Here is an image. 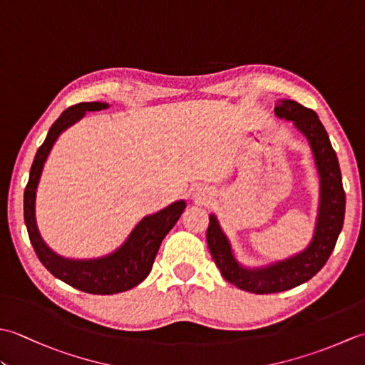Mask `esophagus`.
Wrapping results in <instances>:
<instances>
[{"instance_id": "1", "label": "esophagus", "mask_w": 365, "mask_h": 365, "mask_svg": "<svg viewBox=\"0 0 365 365\" xmlns=\"http://www.w3.org/2000/svg\"><path fill=\"white\" fill-rule=\"evenodd\" d=\"M192 197H195L196 202L205 204V202H208V199L212 197V192H210V190H208L207 187H202V185H199V187L192 188Z\"/></svg>"}]
</instances>
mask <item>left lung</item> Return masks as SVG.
Segmentation results:
<instances>
[{"instance_id": "obj_1", "label": "left lung", "mask_w": 365, "mask_h": 365, "mask_svg": "<svg viewBox=\"0 0 365 365\" xmlns=\"http://www.w3.org/2000/svg\"><path fill=\"white\" fill-rule=\"evenodd\" d=\"M274 114L279 119L293 122V127L306 138L314 155L320 178V196L311 242L304 250L287 259L247 267L238 262L230 240L215 213L208 216L210 222L207 229L208 250L222 277L238 289L257 294L290 290L319 273L334 250L345 218V191L339 160L319 115L289 98L277 100Z\"/></svg>"}]
</instances>
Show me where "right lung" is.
Here are the masks:
<instances>
[{
	"label": "right lung",
	"mask_w": 365,
	"mask_h": 365,
	"mask_svg": "<svg viewBox=\"0 0 365 365\" xmlns=\"http://www.w3.org/2000/svg\"><path fill=\"white\" fill-rule=\"evenodd\" d=\"M110 103L105 102H81L73 105L59 115L58 120L48 130L43 144L38 147L33 166L29 170V180L25 190V222L29 234L31 245L42 265L61 281L75 287L81 292L92 294H114L127 292L141 284L149 276L155 257L160 250L163 238L175 226L180 218L187 200H175L163 210L147 215L130 232L119 247L110 254L94 259H68L54 252L45 243L37 226L36 199L37 188L41 183L45 163L63 131L75 125L89 111L108 110Z\"/></svg>",
	"instance_id": "right-lung-1"
}]
</instances>
